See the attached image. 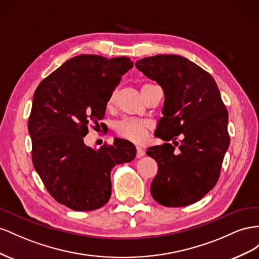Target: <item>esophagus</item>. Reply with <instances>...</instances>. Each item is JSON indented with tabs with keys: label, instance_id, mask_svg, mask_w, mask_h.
<instances>
[{
	"label": "esophagus",
	"instance_id": "1",
	"mask_svg": "<svg viewBox=\"0 0 259 259\" xmlns=\"http://www.w3.org/2000/svg\"><path fill=\"white\" fill-rule=\"evenodd\" d=\"M136 151H137V157H142L143 155H144V150L143 149H141V147H139V146H137L136 147Z\"/></svg>",
	"mask_w": 259,
	"mask_h": 259
}]
</instances>
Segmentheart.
Segmentation results:
<instances>
[{"mask_svg":"<svg viewBox=\"0 0 259 259\" xmlns=\"http://www.w3.org/2000/svg\"><path fill=\"white\" fill-rule=\"evenodd\" d=\"M155 87V84L152 83H145L141 87V93L144 97V93L149 90L150 88ZM117 100V91L114 90L112 93L109 94V97L106 102V107L107 109H112L115 105ZM151 128V124L149 121L141 120V119H132V118H124V119L118 121L116 123L115 130L117 135L131 141L134 143H142L144 142L147 134H149V130Z\"/></svg>","mask_w":259,"mask_h":259,"instance_id":"1","label":"heart"}]
</instances>
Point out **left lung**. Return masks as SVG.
I'll return each mask as SVG.
<instances>
[{"label": "left lung", "instance_id": "obj_1", "mask_svg": "<svg viewBox=\"0 0 259 259\" xmlns=\"http://www.w3.org/2000/svg\"><path fill=\"white\" fill-rule=\"evenodd\" d=\"M165 94L155 137L171 143L149 147L157 162L151 184L153 198L166 207L199 201L216 186L230 143L228 110L210 73L180 55L145 57L136 63ZM183 137L179 145L175 141Z\"/></svg>", "mask_w": 259, "mask_h": 259}]
</instances>
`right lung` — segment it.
<instances>
[{
	"mask_svg": "<svg viewBox=\"0 0 259 259\" xmlns=\"http://www.w3.org/2000/svg\"><path fill=\"white\" fill-rule=\"evenodd\" d=\"M132 66L124 56L78 55L35 89L28 119L33 166L50 195L70 209L104 206L112 194L113 167L136 157L135 146L125 140L116 139L99 151L83 143L89 125L100 127L109 94Z\"/></svg>",
	"mask_w": 259,
	"mask_h": 259,
	"instance_id": "obj_1",
	"label": "right lung"
}]
</instances>
